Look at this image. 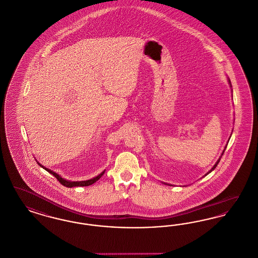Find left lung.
<instances>
[{
  "label": "left lung",
  "instance_id": "left-lung-1",
  "mask_svg": "<svg viewBox=\"0 0 258 258\" xmlns=\"http://www.w3.org/2000/svg\"><path fill=\"white\" fill-rule=\"evenodd\" d=\"M229 82H230V81H229ZM224 152H223V154H224ZM220 160H221V158H220V159H219V160H218V162H217V163H216V164H215V166H214L213 168H212V169H211V170H210V171H209V172H211V171H212V170H214V169H215V168H216V167H217V166H218V164H219V162H220ZM209 172H208V173H209ZM208 173H207V174H208Z\"/></svg>",
  "mask_w": 258,
  "mask_h": 258
}]
</instances>
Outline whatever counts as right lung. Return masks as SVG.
<instances>
[{
    "instance_id": "obj_1",
    "label": "right lung",
    "mask_w": 258,
    "mask_h": 258,
    "mask_svg": "<svg viewBox=\"0 0 258 258\" xmlns=\"http://www.w3.org/2000/svg\"><path fill=\"white\" fill-rule=\"evenodd\" d=\"M40 167H42V168H44L45 170H47L48 172H50L51 174H53L55 177H56L57 181L61 184V185H63V186H66V187H68V188H72V187H84V186H90L91 184H93V183H95L96 181L98 179H100L101 176L104 174V172H105V170L100 173L98 176H96V177H94V178H92V179L87 180V181H76V182H72V181H68V180H64L63 178H61L58 174H56V172H54V171H52L51 169H48L47 168H44L43 166H41L40 164H38Z\"/></svg>"
}]
</instances>
